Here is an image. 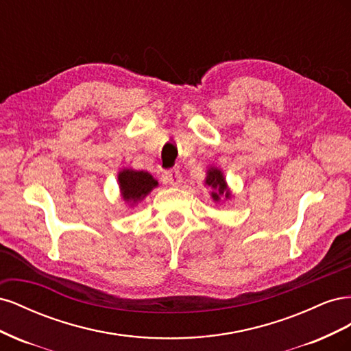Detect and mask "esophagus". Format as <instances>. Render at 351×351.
<instances>
[{
	"instance_id": "obj_1",
	"label": "esophagus",
	"mask_w": 351,
	"mask_h": 351,
	"mask_svg": "<svg viewBox=\"0 0 351 351\" xmlns=\"http://www.w3.org/2000/svg\"><path fill=\"white\" fill-rule=\"evenodd\" d=\"M164 183L169 184V186H180L183 183V177H182V173L177 171V169H171V171H167L164 174Z\"/></svg>"
}]
</instances>
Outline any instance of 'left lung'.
<instances>
[{
  "instance_id": "8db88e82",
  "label": "left lung",
  "mask_w": 351,
  "mask_h": 351,
  "mask_svg": "<svg viewBox=\"0 0 351 351\" xmlns=\"http://www.w3.org/2000/svg\"><path fill=\"white\" fill-rule=\"evenodd\" d=\"M205 186L210 189V197L212 200L217 202V204H224L227 199L232 197L226 176L218 167H209L206 169Z\"/></svg>"
}]
</instances>
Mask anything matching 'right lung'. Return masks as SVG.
Returning a JSON list of instances; mask_svg holds the SVG:
<instances>
[{
    "label": "right lung",
    "instance_id": "1",
    "mask_svg": "<svg viewBox=\"0 0 351 351\" xmlns=\"http://www.w3.org/2000/svg\"><path fill=\"white\" fill-rule=\"evenodd\" d=\"M120 196L129 208H134L137 204L158 187L156 180L146 171H136L132 168H123L119 171Z\"/></svg>",
    "mask_w": 351,
    "mask_h": 351
}]
</instances>
